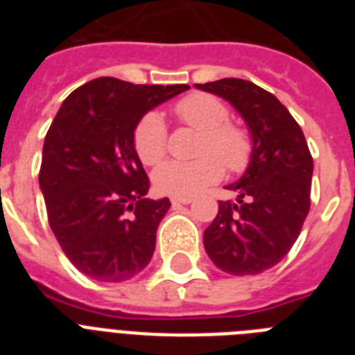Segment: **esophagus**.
<instances>
[{
  "instance_id": "1",
  "label": "esophagus",
  "mask_w": 355,
  "mask_h": 355,
  "mask_svg": "<svg viewBox=\"0 0 355 355\" xmlns=\"http://www.w3.org/2000/svg\"><path fill=\"white\" fill-rule=\"evenodd\" d=\"M191 197H171V202L175 206L177 205H189V202H191Z\"/></svg>"
}]
</instances>
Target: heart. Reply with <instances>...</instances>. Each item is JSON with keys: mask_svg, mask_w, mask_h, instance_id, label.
Segmentation results:
<instances>
[{"mask_svg": "<svg viewBox=\"0 0 355 355\" xmlns=\"http://www.w3.org/2000/svg\"><path fill=\"white\" fill-rule=\"evenodd\" d=\"M175 116L182 125L199 130L193 160H169L153 175L160 193L193 197L228 173H243L250 166L254 138L247 127L228 121L230 108L219 97L195 92L175 105ZM134 149L139 160L155 166L167 150V127L158 112H147L134 128Z\"/></svg>", "mask_w": 355, "mask_h": 355, "instance_id": "b5f03b06", "label": "heart"}]
</instances>
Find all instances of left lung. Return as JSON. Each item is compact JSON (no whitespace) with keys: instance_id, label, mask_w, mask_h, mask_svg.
Listing matches in <instances>:
<instances>
[{"instance_id":"8db88e82","label":"left lung","mask_w":355,"mask_h":355,"mask_svg":"<svg viewBox=\"0 0 355 355\" xmlns=\"http://www.w3.org/2000/svg\"><path fill=\"white\" fill-rule=\"evenodd\" d=\"M195 86L227 99L254 138L250 166L228 186L239 197L219 200L216 219L205 230L206 252L228 275H259L286 258L308 217L313 175L308 141L289 110L250 80Z\"/></svg>"}]
</instances>
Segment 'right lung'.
<instances>
[{
  "instance_id": "1",
  "label": "right lung",
  "mask_w": 355,
  "mask_h": 355,
  "mask_svg": "<svg viewBox=\"0 0 355 355\" xmlns=\"http://www.w3.org/2000/svg\"><path fill=\"white\" fill-rule=\"evenodd\" d=\"M188 85L86 83L64 99L46 134L40 180L47 221L71 263L99 282H125L153 258L169 199H145L149 177L134 128Z\"/></svg>"
}]
</instances>
